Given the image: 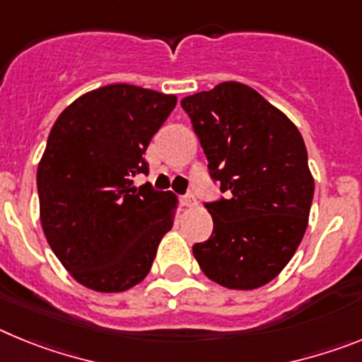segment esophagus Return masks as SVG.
Instances as JSON below:
<instances>
[{
  "label": "esophagus",
  "mask_w": 362,
  "mask_h": 362,
  "mask_svg": "<svg viewBox=\"0 0 362 362\" xmlns=\"http://www.w3.org/2000/svg\"><path fill=\"white\" fill-rule=\"evenodd\" d=\"M181 204H183V206H192V204H196V197H194V194H185V196L181 197Z\"/></svg>",
  "instance_id": "1"
}]
</instances>
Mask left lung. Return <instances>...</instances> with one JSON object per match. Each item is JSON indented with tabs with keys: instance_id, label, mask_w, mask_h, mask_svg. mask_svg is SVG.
I'll use <instances>...</instances> for the list:
<instances>
[{
	"instance_id": "8db88e82",
	"label": "left lung",
	"mask_w": 362,
	"mask_h": 362,
	"mask_svg": "<svg viewBox=\"0 0 362 362\" xmlns=\"http://www.w3.org/2000/svg\"><path fill=\"white\" fill-rule=\"evenodd\" d=\"M181 107L221 192L204 206L214 230L192 246L204 276L226 288L270 283L296 254L308 225L313 179L296 124L238 81L188 95Z\"/></svg>"
}]
</instances>
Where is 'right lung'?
Listing matches in <instances>:
<instances>
[{
  "mask_svg": "<svg viewBox=\"0 0 362 362\" xmlns=\"http://www.w3.org/2000/svg\"><path fill=\"white\" fill-rule=\"evenodd\" d=\"M177 98L116 83L81 95L59 114L37 166V196L50 248L76 281L123 292L150 272L174 225L175 197L132 177Z\"/></svg>",
  "mask_w": 362,
  "mask_h": 362,
  "instance_id": "obj_1",
  "label": "right lung"
}]
</instances>
